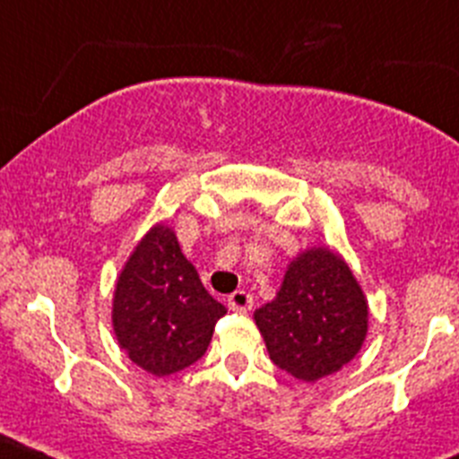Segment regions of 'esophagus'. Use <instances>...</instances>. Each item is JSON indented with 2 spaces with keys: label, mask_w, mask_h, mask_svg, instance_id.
I'll return each mask as SVG.
<instances>
[{
  "label": "esophagus",
  "mask_w": 459,
  "mask_h": 459,
  "mask_svg": "<svg viewBox=\"0 0 459 459\" xmlns=\"http://www.w3.org/2000/svg\"><path fill=\"white\" fill-rule=\"evenodd\" d=\"M229 307H230V311L247 313L254 308V297H251L247 290H235L233 295L229 297Z\"/></svg>",
  "instance_id": "34e87169"
}]
</instances>
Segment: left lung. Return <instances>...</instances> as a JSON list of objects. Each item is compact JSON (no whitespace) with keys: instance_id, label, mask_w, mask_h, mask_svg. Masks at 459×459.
Segmentation results:
<instances>
[{"instance_id":"obj_1","label":"left lung","mask_w":459,"mask_h":459,"mask_svg":"<svg viewBox=\"0 0 459 459\" xmlns=\"http://www.w3.org/2000/svg\"><path fill=\"white\" fill-rule=\"evenodd\" d=\"M254 320L281 370L304 382L336 373L368 329V304L341 255L311 249L288 267L274 301L255 308Z\"/></svg>"}]
</instances>
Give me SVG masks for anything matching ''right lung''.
Instances as JSON below:
<instances>
[{
  "label": "right lung",
  "instance_id": "add662e5",
  "mask_svg": "<svg viewBox=\"0 0 459 459\" xmlns=\"http://www.w3.org/2000/svg\"><path fill=\"white\" fill-rule=\"evenodd\" d=\"M226 308L212 299L167 226L139 242L114 295V332L121 348L152 375L187 368L205 354Z\"/></svg>",
  "mask_w": 459,
  "mask_h": 459
}]
</instances>
